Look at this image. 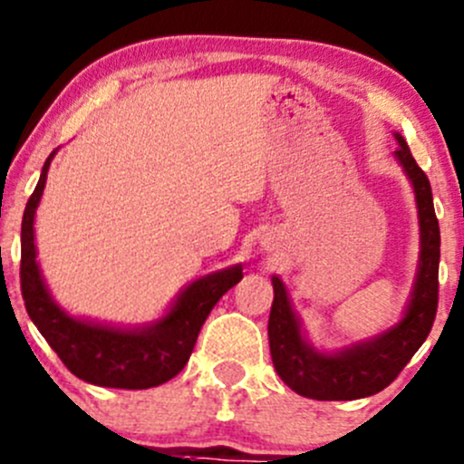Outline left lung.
Returning <instances> with one entry per match:
<instances>
[{"label": "left lung", "mask_w": 464, "mask_h": 464, "mask_svg": "<svg viewBox=\"0 0 464 464\" xmlns=\"http://www.w3.org/2000/svg\"><path fill=\"white\" fill-rule=\"evenodd\" d=\"M396 160L414 187L420 224V256L416 282L411 288L403 319L372 339L359 341L339 353H319L302 333L286 286L273 277V306L268 317V343L279 379L306 399L354 401L385 390L410 363L416 350L430 334L439 308V262L440 228L436 220L434 198L425 171L416 165L410 147L401 134Z\"/></svg>", "instance_id": "obj_1"}]
</instances>
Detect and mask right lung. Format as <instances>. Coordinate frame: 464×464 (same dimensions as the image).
I'll use <instances>...</instances> for the list:
<instances>
[{"label": "right lung", "instance_id": "1", "mask_svg": "<svg viewBox=\"0 0 464 464\" xmlns=\"http://www.w3.org/2000/svg\"><path fill=\"white\" fill-rule=\"evenodd\" d=\"M54 151L45 160L22 220V295L30 319L65 368L101 388L147 390L167 383L187 365L198 333L228 288L242 279V264L196 279L178 295L169 313L140 328H116L70 317L48 293L34 248V211Z\"/></svg>", "mask_w": 464, "mask_h": 464}]
</instances>
